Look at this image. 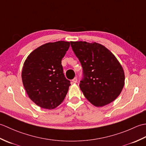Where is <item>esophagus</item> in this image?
<instances>
[{
    "instance_id": "34e87169",
    "label": "esophagus",
    "mask_w": 146,
    "mask_h": 146,
    "mask_svg": "<svg viewBox=\"0 0 146 146\" xmlns=\"http://www.w3.org/2000/svg\"><path fill=\"white\" fill-rule=\"evenodd\" d=\"M72 82H73V83H77V82H78V79H77L76 78H74L72 80Z\"/></svg>"
}]
</instances>
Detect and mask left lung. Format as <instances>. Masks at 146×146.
<instances>
[{"label":"left lung","instance_id":"left-lung-1","mask_svg":"<svg viewBox=\"0 0 146 146\" xmlns=\"http://www.w3.org/2000/svg\"><path fill=\"white\" fill-rule=\"evenodd\" d=\"M70 43L83 67V78L80 88L85 98L97 107L114 101L125 84L124 71L117 58L99 43Z\"/></svg>","mask_w":146,"mask_h":146}]
</instances>
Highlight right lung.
I'll use <instances>...</instances> for the list:
<instances>
[{"label": "right lung", "instance_id": "add662e5", "mask_svg": "<svg viewBox=\"0 0 146 146\" xmlns=\"http://www.w3.org/2000/svg\"><path fill=\"white\" fill-rule=\"evenodd\" d=\"M70 42H48L35 49L27 57L22 80L28 97L45 109H54L66 97L70 82L64 75L61 60Z\"/></svg>", "mask_w": 146, "mask_h": 146}]
</instances>
